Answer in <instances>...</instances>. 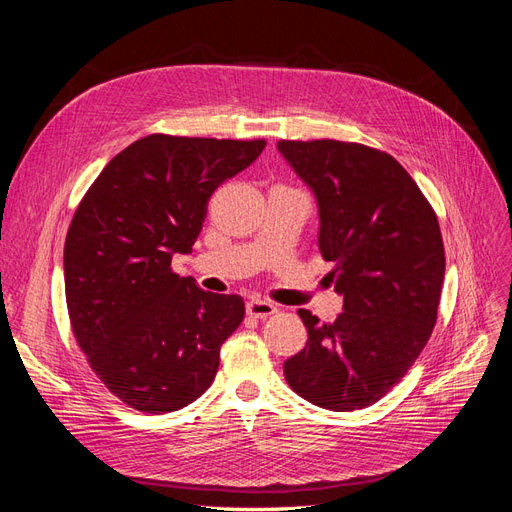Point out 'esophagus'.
Masks as SVG:
<instances>
[{"label": "esophagus", "instance_id": "esophagus-1", "mask_svg": "<svg viewBox=\"0 0 512 512\" xmlns=\"http://www.w3.org/2000/svg\"><path fill=\"white\" fill-rule=\"evenodd\" d=\"M245 309L252 318H269L277 312V307L273 303L262 301V299H250L245 303Z\"/></svg>", "mask_w": 512, "mask_h": 512}]
</instances>
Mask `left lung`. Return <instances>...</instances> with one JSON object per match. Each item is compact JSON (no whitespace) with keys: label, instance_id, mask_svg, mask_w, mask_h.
Returning a JSON list of instances; mask_svg holds the SVG:
<instances>
[{"label":"left lung","instance_id":"8db88e82","mask_svg":"<svg viewBox=\"0 0 512 512\" xmlns=\"http://www.w3.org/2000/svg\"><path fill=\"white\" fill-rule=\"evenodd\" d=\"M318 203V247L344 312L299 309L305 348L284 363L290 389L324 410L376 404L406 376L436 327L444 282L438 218L393 156L359 143L280 141Z\"/></svg>","mask_w":512,"mask_h":512}]
</instances>
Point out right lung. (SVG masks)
I'll return each instance as SVG.
<instances>
[{
    "label": "right lung",
    "mask_w": 512,
    "mask_h": 512,
    "mask_svg": "<svg viewBox=\"0 0 512 512\" xmlns=\"http://www.w3.org/2000/svg\"><path fill=\"white\" fill-rule=\"evenodd\" d=\"M265 141L151 134L104 166L76 209L64 245L72 333L104 386L134 410L192 404L237 331L239 294H213L170 269L190 254L220 185Z\"/></svg>",
    "instance_id": "add662e5"
}]
</instances>
